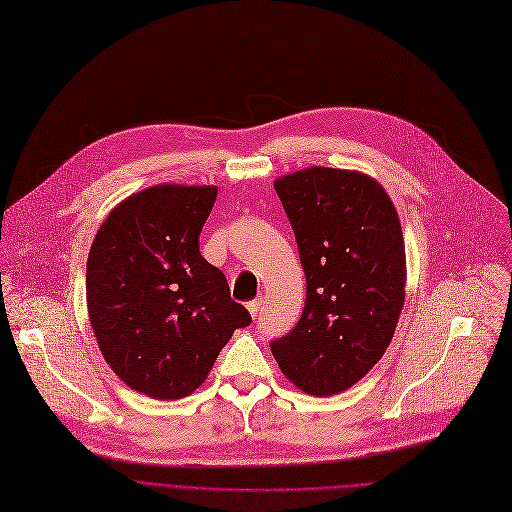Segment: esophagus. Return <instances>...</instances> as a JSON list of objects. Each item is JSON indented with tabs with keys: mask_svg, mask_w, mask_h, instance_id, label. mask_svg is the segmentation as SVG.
<instances>
[{
	"mask_svg": "<svg viewBox=\"0 0 512 512\" xmlns=\"http://www.w3.org/2000/svg\"><path fill=\"white\" fill-rule=\"evenodd\" d=\"M261 300H263V298L259 296V298L247 302V310L251 312V316H257V314H259V310H261Z\"/></svg>",
	"mask_w": 512,
	"mask_h": 512,
	"instance_id": "1",
	"label": "esophagus"
}]
</instances>
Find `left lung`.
Instances as JSON below:
<instances>
[{
  "label": "left lung",
  "instance_id": "1",
  "mask_svg": "<svg viewBox=\"0 0 512 512\" xmlns=\"http://www.w3.org/2000/svg\"><path fill=\"white\" fill-rule=\"evenodd\" d=\"M273 185L296 235L306 302L296 327L269 347L300 390L333 396L394 337L406 282L400 220L382 185L357 171L308 167Z\"/></svg>",
  "mask_w": 512,
  "mask_h": 512
}]
</instances>
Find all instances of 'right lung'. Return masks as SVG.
Listing matches in <instances>:
<instances>
[{"label": "right lung", "instance_id": "obj_1", "mask_svg": "<svg viewBox=\"0 0 512 512\" xmlns=\"http://www.w3.org/2000/svg\"><path fill=\"white\" fill-rule=\"evenodd\" d=\"M212 185H155L120 202L91 245L85 290L91 329L114 374L157 400L192 394L249 310L198 237Z\"/></svg>", "mask_w": 512, "mask_h": 512}]
</instances>
